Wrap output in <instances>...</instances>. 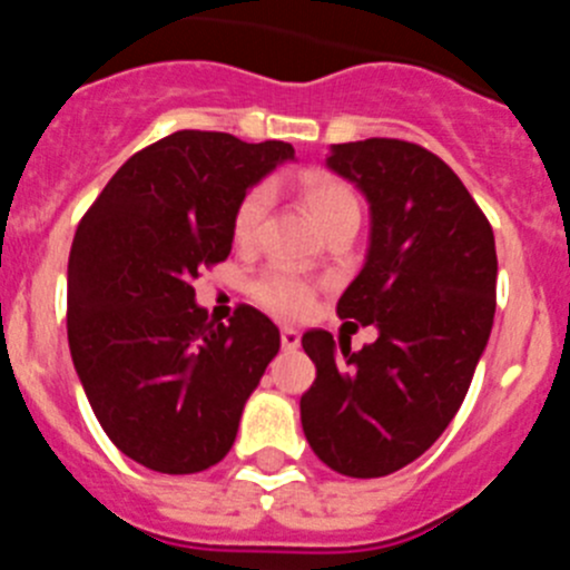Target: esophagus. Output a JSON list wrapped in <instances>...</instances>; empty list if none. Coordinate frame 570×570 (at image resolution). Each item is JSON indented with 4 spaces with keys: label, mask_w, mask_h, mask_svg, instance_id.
Instances as JSON below:
<instances>
[{
    "label": "esophagus",
    "mask_w": 570,
    "mask_h": 570,
    "mask_svg": "<svg viewBox=\"0 0 570 570\" xmlns=\"http://www.w3.org/2000/svg\"><path fill=\"white\" fill-rule=\"evenodd\" d=\"M279 340H282V347H285V351H296V347H299V331L285 325V328L279 331Z\"/></svg>",
    "instance_id": "esophagus-1"
}]
</instances>
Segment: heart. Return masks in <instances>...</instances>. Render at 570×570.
Returning <instances> with one entry per match:
<instances>
[{"instance_id": "b5f03b06", "label": "heart", "mask_w": 570, "mask_h": 570, "mask_svg": "<svg viewBox=\"0 0 570 570\" xmlns=\"http://www.w3.org/2000/svg\"><path fill=\"white\" fill-rule=\"evenodd\" d=\"M299 188L320 228H325V225L340 219V216L360 214L356 196L336 176L322 174V170H305L299 176ZM265 210H268V190L265 188H250L248 194L242 196L234 210L236 242L254 239ZM254 296L274 314L302 316L311 308V302H314V288H311L308 279H302L294 271L271 268L254 282Z\"/></svg>"}]
</instances>
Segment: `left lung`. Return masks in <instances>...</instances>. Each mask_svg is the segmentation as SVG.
Segmentation results:
<instances>
[{
  "label": "left lung",
  "instance_id": "8db88e82",
  "mask_svg": "<svg viewBox=\"0 0 570 570\" xmlns=\"http://www.w3.org/2000/svg\"><path fill=\"white\" fill-rule=\"evenodd\" d=\"M325 165L371 208L365 265L336 314L380 336L362 351L328 331L302 336L316 365L302 431L336 473L374 480L425 454L460 411L491 336L497 245L460 176L420 145H334Z\"/></svg>",
  "mask_w": 570,
  "mask_h": 570
}]
</instances>
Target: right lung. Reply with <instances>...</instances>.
I'll list each match as a JSON object with an SVG mask.
<instances>
[{"mask_svg": "<svg viewBox=\"0 0 570 570\" xmlns=\"http://www.w3.org/2000/svg\"><path fill=\"white\" fill-rule=\"evenodd\" d=\"M285 159L288 142L176 130L130 156L79 223L70 356L105 434L150 471L196 473L223 460L279 351V328L250 305L228 325L208 320L194 279L228 259L236 205Z\"/></svg>", "mask_w": 570, "mask_h": 570, "instance_id": "1", "label": "right lung"}]
</instances>
